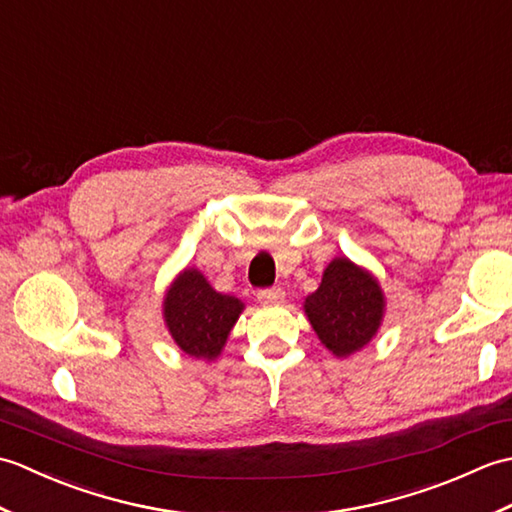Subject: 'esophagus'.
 <instances>
[{
	"label": "esophagus",
	"instance_id": "1",
	"mask_svg": "<svg viewBox=\"0 0 512 512\" xmlns=\"http://www.w3.org/2000/svg\"><path fill=\"white\" fill-rule=\"evenodd\" d=\"M257 299L262 303H281L286 299V292L281 288H268V290H259Z\"/></svg>",
	"mask_w": 512,
	"mask_h": 512
}]
</instances>
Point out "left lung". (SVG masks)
<instances>
[{"label": "left lung", "mask_w": 512, "mask_h": 512, "mask_svg": "<svg viewBox=\"0 0 512 512\" xmlns=\"http://www.w3.org/2000/svg\"><path fill=\"white\" fill-rule=\"evenodd\" d=\"M385 306L376 275L345 255L325 266L319 288L303 299L314 334L336 358H350L372 343L383 325Z\"/></svg>", "instance_id": "8db88e82"}]
</instances>
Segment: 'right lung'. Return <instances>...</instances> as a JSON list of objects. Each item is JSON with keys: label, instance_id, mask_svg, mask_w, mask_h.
Segmentation results:
<instances>
[{"label": "right lung", "instance_id": "add662e5", "mask_svg": "<svg viewBox=\"0 0 512 512\" xmlns=\"http://www.w3.org/2000/svg\"><path fill=\"white\" fill-rule=\"evenodd\" d=\"M244 308L242 299L217 292L198 268L187 266L165 290L162 319L184 354L213 363Z\"/></svg>", "mask_w": 512, "mask_h": 512}]
</instances>
